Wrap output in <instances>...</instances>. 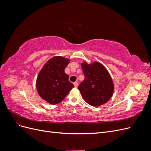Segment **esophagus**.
I'll return each mask as SVG.
<instances>
[{
  "mask_svg": "<svg viewBox=\"0 0 151 151\" xmlns=\"http://www.w3.org/2000/svg\"><path fill=\"white\" fill-rule=\"evenodd\" d=\"M74 85L75 88H77V87L78 86V83H77V82H75V83H74Z\"/></svg>",
  "mask_w": 151,
  "mask_h": 151,
  "instance_id": "esophagus-1",
  "label": "esophagus"
}]
</instances>
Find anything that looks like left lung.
Returning <instances> with one entry per match:
<instances>
[{"instance_id": "8db88e82", "label": "left lung", "mask_w": 151, "mask_h": 151, "mask_svg": "<svg viewBox=\"0 0 151 151\" xmlns=\"http://www.w3.org/2000/svg\"><path fill=\"white\" fill-rule=\"evenodd\" d=\"M85 76L78 89L84 101L93 106H99L107 103L114 92V84L106 68L94 61L81 63Z\"/></svg>"}]
</instances>
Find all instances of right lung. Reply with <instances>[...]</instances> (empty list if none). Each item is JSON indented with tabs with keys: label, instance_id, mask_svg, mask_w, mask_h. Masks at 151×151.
Returning a JSON list of instances; mask_svg holds the SVG:
<instances>
[{
	"label": "right lung",
	"instance_id": "obj_1",
	"mask_svg": "<svg viewBox=\"0 0 151 151\" xmlns=\"http://www.w3.org/2000/svg\"><path fill=\"white\" fill-rule=\"evenodd\" d=\"M70 59L55 56L45 63L37 76L36 88L40 96L51 104L61 102L74 88L65 68Z\"/></svg>",
	"mask_w": 151,
	"mask_h": 151
}]
</instances>
